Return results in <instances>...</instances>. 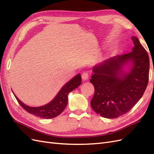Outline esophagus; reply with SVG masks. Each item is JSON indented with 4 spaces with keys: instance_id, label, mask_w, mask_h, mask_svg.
Returning a JSON list of instances; mask_svg holds the SVG:
<instances>
[{
    "instance_id": "esophagus-1",
    "label": "esophagus",
    "mask_w": 154,
    "mask_h": 154,
    "mask_svg": "<svg viewBox=\"0 0 154 154\" xmlns=\"http://www.w3.org/2000/svg\"><path fill=\"white\" fill-rule=\"evenodd\" d=\"M82 80L83 81H87L88 78V74L86 72H83L82 74Z\"/></svg>"
}]
</instances>
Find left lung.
<instances>
[{
  "instance_id": "left-lung-1",
  "label": "left lung",
  "mask_w": 154,
  "mask_h": 154,
  "mask_svg": "<svg viewBox=\"0 0 154 154\" xmlns=\"http://www.w3.org/2000/svg\"><path fill=\"white\" fill-rule=\"evenodd\" d=\"M132 52L112 57L92 67L90 82L94 87L92 109L101 117L118 118L141 98L148 82L150 61L136 36Z\"/></svg>"
}]
</instances>
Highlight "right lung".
Segmentation results:
<instances>
[{
	"label": "right lung",
	"instance_id": "add662e5",
	"mask_svg": "<svg viewBox=\"0 0 154 154\" xmlns=\"http://www.w3.org/2000/svg\"><path fill=\"white\" fill-rule=\"evenodd\" d=\"M80 74L73 77L65 84L53 100L49 103L40 106H29L23 103L14 94L19 104L29 113L44 119H51L61 114L68 103V94L81 85Z\"/></svg>",
	"mask_w": 154,
	"mask_h": 154
}]
</instances>
